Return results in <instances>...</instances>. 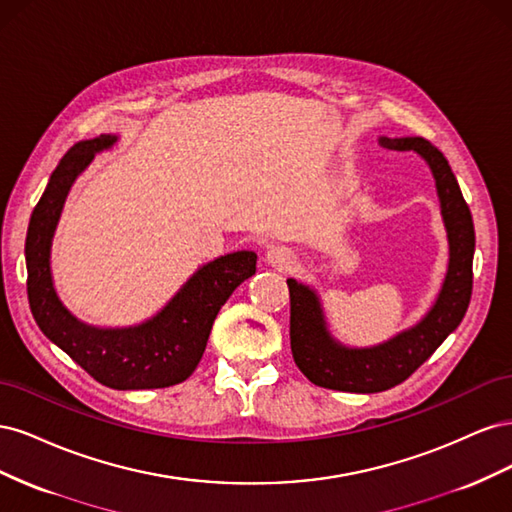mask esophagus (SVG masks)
Masks as SVG:
<instances>
[{"instance_id":"obj_1","label":"esophagus","mask_w":512,"mask_h":512,"mask_svg":"<svg viewBox=\"0 0 512 512\" xmlns=\"http://www.w3.org/2000/svg\"><path fill=\"white\" fill-rule=\"evenodd\" d=\"M265 258L271 267H277V269H290L294 265V254L290 247H284V245L271 247Z\"/></svg>"}]
</instances>
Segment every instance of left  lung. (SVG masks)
Instances as JSON below:
<instances>
[{"label": "left lung", "instance_id": "1", "mask_svg": "<svg viewBox=\"0 0 512 512\" xmlns=\"http://www.w3.org/2000/svg\"><path fill=\"white\" fill-rule=\"evenodd\" d=\"M391 151H416L429 164L448 235V271L436 303L412 329L371 348H346L333 339L318 294L297 280L290 290V348L303 376L316 386L348 393H380L421 367L466 316L472 297L474 222L451 166L421 136L378 141Z\"/></svg>", "mask_w": 512, "mask_h": 512}]
</instances>
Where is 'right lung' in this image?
<instances>
[{"instance_id": "add662e5", "label": "right lung", "mask_w": 512, "mask_h": 512, "mask_svg": "<svg viewBox=\"0 0 512 512\" xmlns=\"http://www.w3.org/2000/svg\"><path fill=\"white\" fill-rule=\"evenodd\" d=\"M102 134L76 143L49 179L25 239L27 299L40 331L108 389H166L192 376L203 359L220 307L256 273L254 252H232L200 267L151 320L126 329H100L74 318L59 301L51 277V241L64 200L94 153L113 147Z\"/></svg>"}]
</instances>
